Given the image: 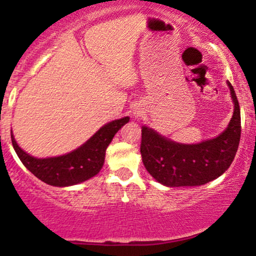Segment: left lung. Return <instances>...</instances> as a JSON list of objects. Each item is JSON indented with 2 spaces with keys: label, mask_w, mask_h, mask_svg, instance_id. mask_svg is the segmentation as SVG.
<instances>
[{
  "label": "left lung",
  "mask_w": 256,
  "mask_h": 256,
  "mask_svg": "<svg viewBox=\"0 0 256 256\" xmlns=\"http://www.w3.org/2000/svg\"><path fill=\"white\" fill-rule=\"evenodd\" d=\"M234 110L228 128L198 144H179L142 128L140 154L146 171L167 186H196L220 177L236 156L240 140V104L228 83Z\"/></svg>",
  "instance_id": "8db88e82"
}]
</instances>
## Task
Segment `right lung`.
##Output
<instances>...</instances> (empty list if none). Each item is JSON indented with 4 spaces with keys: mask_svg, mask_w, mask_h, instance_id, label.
<instances>
[{
    "mask_svg": "<svg viewBox=\"0 0 256 256\" xmlns=\"http://www.w3.org/2000/svg\"><path fill=\"white\" fill-rule=\"evenodd\" d=\"M130 120L128 116L104 125L92 137L70 154L58 158H36L16 144L10 134L12 144L26 168L44 183L52 186H68L88 180L96 176L104 162L106 149L114 134Z\"/></svg>",
    "mask_w": 256,
    "mask_h": 256,
    "instance_id": "add662e5",
    "label": "right lung"
}]
</instances>
